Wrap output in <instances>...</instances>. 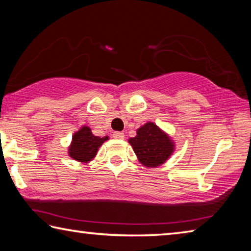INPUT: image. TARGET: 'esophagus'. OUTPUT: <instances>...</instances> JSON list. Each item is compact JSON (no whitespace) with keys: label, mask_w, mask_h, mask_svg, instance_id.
Here are the masks:
<instances>
[{"label":"esophagus","mask_w":251,"mask_h":251,"mask_svg":"<svg viewBox=\"0 0 251 251\" xmlns=\"http://www.w3.org/2000/svg\"><path fill=\"white\" fill-rule=\"evenodd\" d=\"M113 137L116 138V139H123L125 137V135H124V133H123V131H115V133L113 134Z\"/></svg>","instance_id":"34e87169"}]
</instances>
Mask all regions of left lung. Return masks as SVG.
Here are the masks:
<instances>
[{"label":"left lung","mask_w":251,"mask_h":251,"mask_svg":"<svg viewBox=\"0 0 251 251\" xmlns=\"http://www.w3.org/2000/svg\"><path fill=\"white\" fill-rule=\"evenodd\" d=\"M136 133L135 137L128 139V143L133 147L139 163L147 168H156L166 163L175 151L173 139L155 123H146Z\"/></svg>","instance_id":"8db88e82"}]
</instances>
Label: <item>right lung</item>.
Here are the masks:
<instances>
[{"instance_id":"obj_1","label":"right lung","mask_w":251,"mask_h":251,"mask_svg":"<svg viewBox=\"0 0 251 251\" xmlns=\"http://www.w3.org/2000/svg\"><path fill=\"white\" fill-rule=\"evenodd\" d=\"M106 141H108V136L99 137L92 133L90 127L82 126L73 135L69 146V156L79 163H88L93 160L99 148Z\"/></svg>"}]
</instances>
